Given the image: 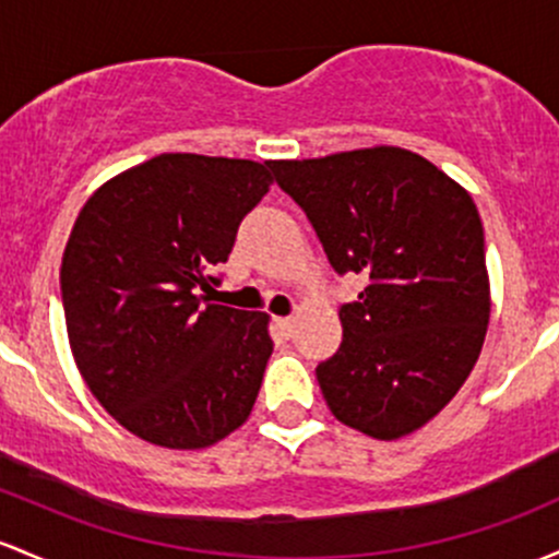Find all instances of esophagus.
I'll return each mask as SVG.
<instances>
[{
    "label": "esophagus",
    "mask_w": 559,
    "mask_h": 559,
    "mask_svg": "<svg viewBox=\"0 0 559 559\" xmlns=\"http://www.w3.org/2000/svg\"><path fill=\"white\" fill-rule=\"evenodd\" d=\"M273 326L278 329L284 336H292V331H294V318H273Z\"/></svg>",
    "instance_id": "34e87169"
}]
</instances>
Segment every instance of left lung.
<instances>
[{
  "mask_svg": "<svg viewBox=\"0 0 559 559\" xmlns=\"http://www.w3.org/2000/svg\"><path fill=\"white\" fill-rule=\"evenodd\" d=\"M270 169L334 273L366 278L358 299L340 305V349L316 366L326 406L371 438L414 432L456 395L486 340L475 201L427 158L390 145Z\"/></svg>",
  "mask_w": 559,
  "mask_h": 559,
  "instance_id": "left-lung-1",
  "label": "left lung"
}]
</instances>
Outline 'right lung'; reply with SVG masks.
<instances>
[{"label":"right lung","mask_w":559,"mask_h":559,"mask_svg":"<svg viewBox=\"0 0 559 559\" xmlns=\"http://www.w3.org/2000/svg\"><path fill=\"white\" fill-rule=\"evenodd\" d=\"M270 162L162 153L90 195L60 265L79 371L100 406L164 449L247 421L273 353L265 312L212 305Z\"/></svg>","instance_id":"right-lung-1"}]
</instances>
